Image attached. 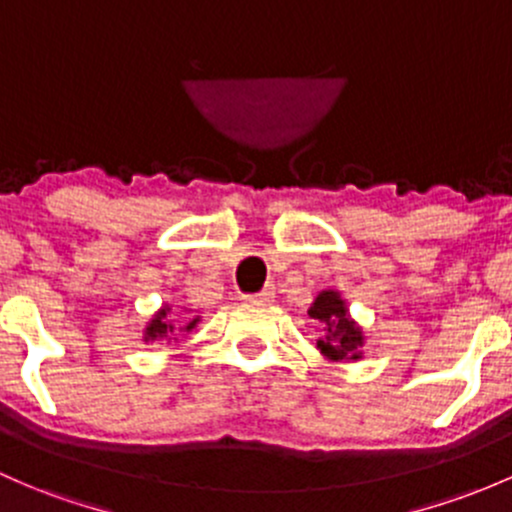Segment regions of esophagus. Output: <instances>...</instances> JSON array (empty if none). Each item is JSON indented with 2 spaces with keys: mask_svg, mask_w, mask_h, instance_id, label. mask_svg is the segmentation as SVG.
<instances>
[{
  "mask_svg": "<svg viewBox=\"0 0 512 512\" xmlns=\"http://www.w3.org/2000/svg\"><path fill=\"white\" fill-rule=\"evenodd\" d=\"M244 300H246V302H273V300H276V290H273L271 285H268V288H263L261 293H256V295H244Z\"/></svg>",
  "mask_w": 512,
  "mask_h": 512,
  "instance_id": "obj_1",
  "label": "esophagus"
}]
</instances>
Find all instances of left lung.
I'll use <instances>...</instances> for the list:
<instances>
[{"label": "left lung", "mask_w": 512, "mask_h": 512, "mask_svg": "<svg viewBox=\"0 0 512 512\" xmlns=\"http://www.w3.org/2000/svg\"><path fill=\"white\" fill-rule=\"evenodd\" d=\"M307 315L322 324L324 334L317 339V351L322 359L332 364H351L364 359L366 334L361 324L351 317L349 305L342 293L334 288H324L315 295Z\"/></svg>", "instance_id": "left-lung-1"}]
</instances>
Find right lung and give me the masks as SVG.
Returning a JSON list of instances; mask_svg holds the SVG:
<instances>
[{
	"label": "right lung",
	"mask_w": 512,
	"mask_h": 512,
	"mask_svg": "<svg viewBox=\"0 0 512 512\" xmlns=\"http://www.w3.org/2000/svg\"><path fill=\"white\" fill-rule=\"evenodd\" d=\"M175 305L173 302H166V305L158 307L151 315V320L146 322L144 327V342L156 344V342H178L180 337L190 334L192 329H197V324L202 322V315L192 312L190 307H180V312L188 317H175Z\"/></svg>",
	"instance_id": "add662e5"
}]
</instances>
